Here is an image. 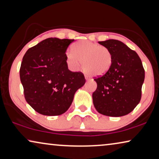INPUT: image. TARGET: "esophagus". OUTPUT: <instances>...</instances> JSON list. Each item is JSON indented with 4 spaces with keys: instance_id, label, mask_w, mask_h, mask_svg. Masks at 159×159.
<instances>
[{
    "instance_id": "esophagus-1",
    "label": "esophagus",
    "mask_w": 159,
    "mask_h": 159,
    "mask_svg": "<svg viewBox=\"0 0 159 159\" xmlns=\"http://www.w3.org/2000/svg\"><path fill=\"white\" fill-rule=\"evenodd\" d=\"M85 79H86V81H89V80H91V79H90V78H89V77H87V76H85Z\"/></svg>"
}]
</instances>
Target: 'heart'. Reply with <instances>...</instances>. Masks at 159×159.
I'll list each match as a JSON object with an SVG mask.
<instances>
[{"label": "heart", "mask_w": 159, "mask_h": 159, "mask_svg": "<svg viewBox=\"0 0 159 159\" xmlns=\"http://www.w3.org/2000/svg\"><path fill=\"white\" fill-rule=\"evenodd\" d=\"M73 51L66 53L68 66L76 70L82 64L85 72L95 77H101L109 70L113 63V55L109 49L103 46L88 41L73 45Z\"/></svg>", "instance_id": "heart-1"}]
</instances>
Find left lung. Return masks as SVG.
<instances>
[{
  "mask_svg": "<svg viewBox=\"0 0 159 159\" xmlns=\"http://www.w3.org/2000/svg\"><path fill=\"white\" fill-rule=\"evenodd\" d=\"M98 43L110 50L113 63L105 75L94 79L97 84L92 95L94 107L107 116L129 114L141 98L145 71L141 58L136 51L118 40L109 39Z\"/></svg>",
  "mask_w": 159,
  "mask_h": 159,
  "instance_id": "left-lung-1",
  "label": "left lung"
}]
</instances>
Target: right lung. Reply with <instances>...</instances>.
<instances>
[{
  "instance_id": "right-lung-1",
  "label": "right lung",
  "mask_w": 159,
  "mask_h": 159,
  "mask_svg": "<svg viewBox=\"0 0 159 159\" xmlns=\"http://www.w3.org/2000/svg\"><path fill=\"white\" fill-rule=\"evenodd\" d=\"M74 39L48 38L23 56L20 79L25 101L45 116H59L71 105L75 93L86 83L81 72L68 70L66 52Z\"/></svg>"
}]
</instances>
